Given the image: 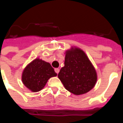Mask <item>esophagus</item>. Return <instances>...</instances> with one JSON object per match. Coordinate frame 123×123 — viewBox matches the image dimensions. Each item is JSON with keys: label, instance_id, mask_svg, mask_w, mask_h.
Wrapping results in <instances>:
<instances>
[{"label": "esophagus", "instance_id": "esophagus-1", "mask_svg": "<svg viewBox=\"0 0 123 123\" xmlns=\"http://www.w3.org/2000/svg\"><path fill=\"white\" fill-rule=\"evenodd\" d=\"M55 73H57V74H58V73H59V68H55Z\"/></svg>", "mask_w": 123, "mask_h": 123}]
</instances>
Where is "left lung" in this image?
<instances>
[{"instance_id": "obj_1", "label": "left lung", "mask_w": 123, "mask_h": 123, "mask_svg": "<svg viewBox=\"0 0 123 123\" xmlns=\"http://www.w3.org/2000/svg\"><path fill=\"white\" fill-rule=\"evenodd\" d=\"M65 54L64 66L58 74L59 79L71 93L75 95L87 93L97 81L95 68L80 48L72 47Z\"/></svg>"}]
</instances>
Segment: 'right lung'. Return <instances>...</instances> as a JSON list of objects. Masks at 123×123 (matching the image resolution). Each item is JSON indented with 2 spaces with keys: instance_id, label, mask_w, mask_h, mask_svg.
I'll list each match as a JSON object with an SVG mask.
<instances>
[{
  "instance_id": "right-lung-1",
  "label": "right lung",
  "mask_w": 123,
  "mask_h": 123,
  "mask_svg": "<svg viewBox=\"0 0 123 123\" xmlns=\"http://www.w3.org/2000/svg\"><path fill=\"white\" fill-rule=\"evenodd\" d=\"M56 76L57 73L50 63L37 58L25 68L22 80L26 87L36 92L44 88L48 79Z\"/></svg>"
}]
</instances>
